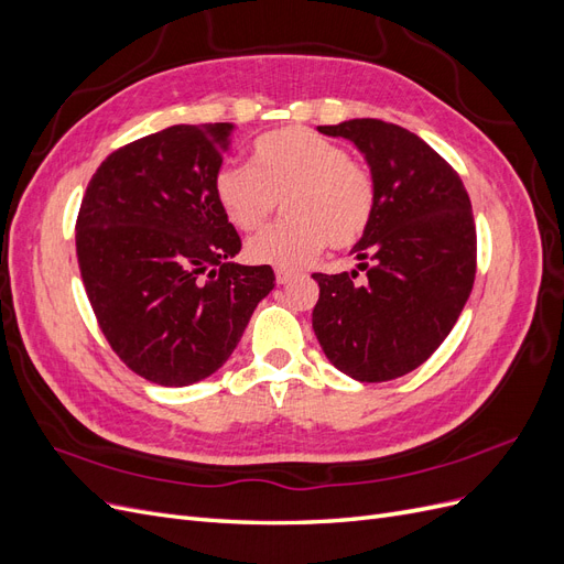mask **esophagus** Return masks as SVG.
Here are the masks:
<instances>
[{
    "mask_svg": "<svg viewBox=\"0 0 564 564\" xmlns=\"http://www.w3.org/2000/svg\"><path fill=\"white\" fill-rule=\"evenodd\" d=\"M294 278V272L292 270H284V268H278L275 270V280H278V284H286L289 280Z\"/></svg>",
    "mask_w": 564,
    "mask_h": 564,
    "instance_id": "esophagus-1",
    "label": "esophagus"
}]
</instances>
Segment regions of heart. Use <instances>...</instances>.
Instances as JSON below:
<instances>
[{
    "mask_svg": "<svg viewBox=\"0 0 564 564\" xmlns=\"http://www.w3.org/2000/svg\"><path fill=\"white\" fill-rule=\"evenodd\" d=\"M214 197L230 224L259 230L282 199L284 220L247 245L253 263L299 268L324 249L360 242L377 209V178L344 145L308 127H282L251 145V166L224 164Z\"/></svg>",
    "mask_w": 564,
    "mask_h": 564,
    "instance_id": "1",
    "label": "heart"
}]
</instances>
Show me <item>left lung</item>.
Returning <instances> with one entry per match:
<instances>
[{"mask_svg": "<svg viewBox=\"0 0 564 564\" xmlns=\"http://www.w3.org/2000/svg\"><path fill=\"white\" fill-rule=\"evenodd\" d=\"M365 152L377 209L352 253L367 270L315 272L313 329L329 362L355 381H392L440 348L470 296L477 235L470 197L447 160L416 133L381 119L319 127Z\"/></svg>", "mask_w": 564, "mask_h": 564, "instance_id": "8db88e82", "label": "left lung"}]
</instances>
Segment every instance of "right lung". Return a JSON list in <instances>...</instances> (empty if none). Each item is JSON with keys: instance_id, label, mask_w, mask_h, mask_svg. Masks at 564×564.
I'll list each match as a JSON object with an SVG mask.
<instances>
[{"instance_id": "right-lung-1", "label": "right lung", "mask_w": 564, "mask_h": 564, "mask_svg": "<svg viewBox=\"0 0 564 564\" xmlns=\"http://www.w3.org/2000/svg\"><path fill=\"white\" fill-rule=\"evenodd\" d=\"M232 124H176L100 162L77 214V263L110 348L158 386L224 367L275 286L270 265L230 263L242 240L214 197Z\"/></svg>"}]
</instances>
